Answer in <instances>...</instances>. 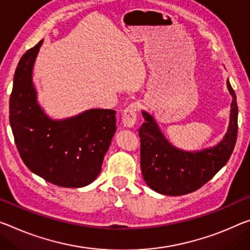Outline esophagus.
I'll return each mask as SVG.
<instances>
[{
    "mask_svg": "<svg viewBox=\"0 0 250 250\" xmlns=\"http://www.w3.org/2000/svg\"><path fill=\"white\" fill-rule=\"evenodd\" d=\"M137 121V104H130L122 112V125L125 128H132Z\"/></svg>",
    "mask_w": 250,
    "mask_h": 250,
    "instance_id": "esophagus-1",
    "label": "esophagus"
}]
</instances>
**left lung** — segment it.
<instances>
[{
	"instance_id": "obj_1",
	"label": "left lung",
	"mask_w": 250,
	"mask_h": 250,
	"mask_svg": "<svg viewBox=\"0 0 250 250\" xmlns=\"http://www.w3.org/2000/svg\"><path fill=\"white\" fill-rule=\"evenodd\" d=\"M227 89L232 98L227 132L217 145L201 150L177 148L165 137L152 114L142 110L141 171L146 184L154 191L166 196L187 195L208 182L227 164L238 131V106L229 80Z\"/></svg>"
}]
</instances>
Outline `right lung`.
Listing matches in <instances>:
<instances>
[{
    "label": "right lung",
    "mask_w": 250,
    "mask_h": 250,
    "mask_svg": "<svg viewBox=\"0 0 250 250\" xmlns=\"http://www.w3.org/2000/svg\"><path fill=\"white\" fill-rule=\"evenodd\" d=\"M43 43L26 51L15 70L10 125L23 162L35 175L65 188L90 185L101 171L116 133V111L89 109L64 119L46 114L38 100L33 68Z\"/></svg>",
    "instance_id": "right-lung-1"
}]
</instances>
